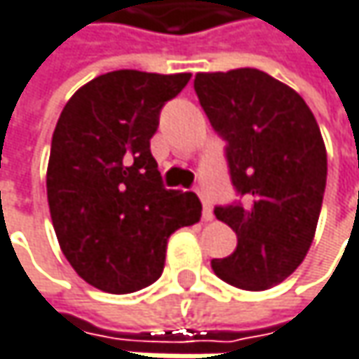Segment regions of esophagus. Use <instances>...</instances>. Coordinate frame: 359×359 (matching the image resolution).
Wrapping results in <instances>:
<instances>
[{
  "label": "esophagus",
  "instance_id": "34e87169",
  "mask_svg": "<svg viewBox=\"0 0 359 359\" xmlns=\"http://www.w3.org/2000/svg\"><path fill=\"white\" fill-rule=\"evenodd\" d=\"M201 201H203V219H208V222H210V219L213 217L212 203H210V199H205V197H203Z\"/></svg>",
  "mask_w": 359,
  "mask_h": 359
}]
</instances>
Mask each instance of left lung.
I'll return each instance as SVG.
<instances>
[{"label": "left lung", "instance_id": "1", "mask_svg": "<svg viewBox=\"0 0 359 359\" xmlns=\"http://www.w3.org/2000/svg\"><path fill=\"white\" fill-rule=\"evenodd\" d=\"M195 94L226 142L238 195L213 208L238 241L230 257L213 259V273L241 290H269L298 269L314 238L327 184L318 123L298 92L252 67L197 74Z\"/></svg>", "mask_w": 359, "mask_h": 359}]
</instances>
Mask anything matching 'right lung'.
Here are the masks:
<instances>
[{
    "label": "right lung",
    "instance_id": "obj_1",
    "mask_svg": "<svg viewBox=\"0 0 359 359\" xmlns=\"http://www.w3.org/2000/svg\"><path fill=\"white\" fill-rule=\"evenodd\" d=\"M189 80L111 72L82 86L57 121L47 170L53 228L76 273L102 292L151 285L170 234L201 217L195 193L164 187L149 149L160 111Z\"/></svg>",
    "mask_w": 359,
    "mask_h": 359
}]
</instances>
